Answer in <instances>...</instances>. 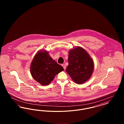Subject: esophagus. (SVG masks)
<instances>
[{"mask_svg": "<svg viewBox=\"0 0 124 124\" xmlns=\"http://www.w3.org/2000/svg\"><path fill=\"white\" fill-rule=\"evenodd\" d=\"M62 66H63V67L64 68V70H65V68H66V66H65V65L64 64H62Z\"/></svg>", "mask_w": 124, "mask_h": 124, "instance_id": "1", "label": "esophagus"}]
</instances>
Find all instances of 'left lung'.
Masks as SVG:
<instances>
[{
    "instance_id": "1",
    "label": "left lung",
    "mask_w": 124,
    "mask_h": 124,
    "mask_svg": "<svg viewBox=\"0 0 124 124\" xmlns=\"http://www.w3.org/2000/svg\"><path fill=\"white\" fill-rule=\"evenodd\" d=\"M68 65L66 72L78 84L85 82L91 77L94 70V63L88 53L79 46L69 51Z\"/></svg>"
}]
</instances>
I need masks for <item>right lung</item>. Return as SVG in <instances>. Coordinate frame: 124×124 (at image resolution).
I'll return each instance as SVG.
<instances>
[{
    "mask_svg": "<svg viewBox=\"0 0 124 124\" xmlns=\"http://www.w3.org/2000/svg\"><path fill=\"white\" fill-rule=\"evenodd\" d=\"M62 71L63 67L53 60L46 51H40L36 54L30 67L31 76L42 85L50 84L55 76Z\"/></svg>",
    "mask_w": 124,
    "mask_h": 124,
    "instance_id": "right-lung-1",
    "label": "right lung"
}]
</instances>
